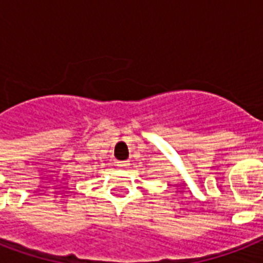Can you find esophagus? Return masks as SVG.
Here are the masks:
<instances>
[{
    "mask_svg": "<svg viewBox=\"0 0 263 263\" xmlns=\"http://www.w3.org/2000/svg\"><path fill=\"white\" fill-rule=\"evenodd\" d=\"M128 165H129V162H128V161H119L116 166L120 169H125V168H128Z\"/></svg>",
    "mask_w": 263,
    "mask_h": 263,
    "instance_id": "34e87169",
    "label": "esophagus"
}]
</instances>
